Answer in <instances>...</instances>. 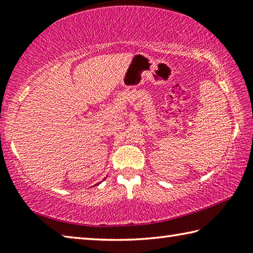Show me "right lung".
<instances>
[{"label": "right lung", "mask_w": 253, "mask_h": 253, "mask_svg": "<svg viewBox=\"0 0 253 253\" xmlns=\"http://www.w3.org/2000/svg\"><path fill=\"white\" fill-rule=\"evenodd\" d=\"M104 179H105V178H104ZM104 179H102V181H104ZM102 181H101V182H102Z\"/></svg>", "instance_id": "add662e5"}]
</instances>
